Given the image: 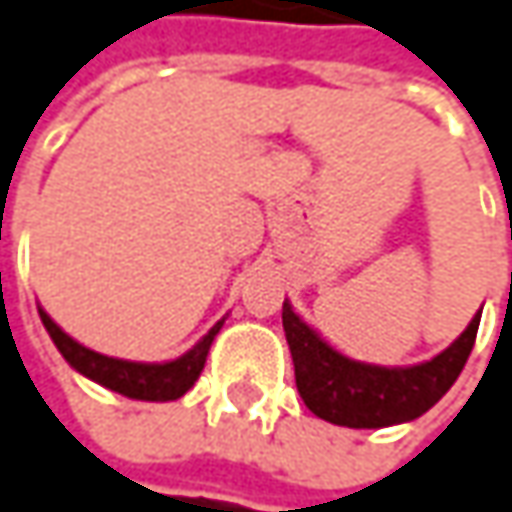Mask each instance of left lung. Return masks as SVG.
<instances>
[{"label":"left lung","instance_id":"8db88e82","mask_svg":"<svg viewBox=\"0 0 512 512\" xmlns=\"http://www.w3.org/2000/svg\"><path fill=\"white\" fill-rule=\"evenodd\" d=\"M281 319L307 410L343 428H387L431 410L463 372L481 325V313H475L469 328L434 360L387 369L331 349L290 302H284Z\"/></svg>","mask_w":512,"mask_h":512}]
</instances>
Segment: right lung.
Instances as JSON below:
<instances>
[{
    "label": "right lung",
    "instance_id": "1",
    "mask_svg": "<svg viewBox=\"0 0 512 512\" xmlns=\"http://www.w3.org/2000/svg\"><path fill=\"white\" fill-rule=\"evenodd\" d=\"M40 319L52 337V343L58 346V351L64 354V360L70 363L75 372H81L84 378L108 387L119 395H128V398H137V401H175L187 393L202 369H205V360H208L210 343L213 337L219 334L222 322H216L208 334L187 351L181 354L178 360H169V363H131V360H119V357H108V354H99L93 349H84L81 343H75L70 334H64L52 316L46 310H40Z\"/></svg>",
    "mask_w": 512,
    "mask_h": 512
}]
</instances>
